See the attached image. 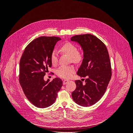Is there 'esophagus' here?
Here are the masks:
<instances>
[{
	"label": "esophagus",
	"instance_id": "1",
	"mask_svg": "<svg viewBox=\"0 0 133 133\" xmlns=\"http://www.w3.org/2000/svg\"><path fill=\"white\" fill-rule=\"evenodd\" d=\"M69 82V80H63V84H64V85H65L66 84H67V83Z\"/></svg>",
	"mask_w": 133,
	"mask_h": 133
}]
</instances>
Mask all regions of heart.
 I'll use <instances>...</instances> for the list:
<instances>
[{"instance_id": "obj_1", "label": "heart", "mask_w": 133, "mask_h": 133, "mask_svg": "<svg viewBox=\"0 0 133 133\" xmlns=\"http://www.w3.org/2000/svg\"><path fill=\"white\" fill-rule=\"evenodd\" d=\"M60 50L63 53L70 56L71 61L78 64L81 62L83 59V54L81 51H78V48L74 44L70 42L64 43L60 47ZM50 61L53 65L58 62V54L56 50L52 51L50 54ZM75 68L73 66H61L56 70V74L63 79H69L75 73Z\"/></svg>"}]
</instances>
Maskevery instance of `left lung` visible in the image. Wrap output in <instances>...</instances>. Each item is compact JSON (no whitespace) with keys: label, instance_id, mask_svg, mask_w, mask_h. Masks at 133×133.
Wrapping results in <instances>:
<instances>
[{"label":"left lung","instance_id":"left-lung-1","mask_svg":"<svg viewBox=\"0 0 133 133\" xmlns=\"http://www.w3.org/2000/svg\"><path fill=\"white\" fill-rule=\"evenodd\" d=\"M70 39L78 43L83 50L84 58L77 74L87 77L84 85L81 80H75L76 87L72 98L79 105L91 106L101 99L110 80L109 55L105 44L93 35H76Z\"/></svg>","mask_w":133,"mask_h":133}]
</instances>
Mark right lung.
Wrapping results in <instances>:
<instances>
[{
  "label": "right lung",
  "mask_w": 133,
  "mask_h": 133,
  "mask_svg": "<svg viewBox=\"0 0 133 133\" xmlns=\"http://www.w3.org/2000/svg\"><path fill=\"white\" fill-rule=\"evenodd\" d=\"M60 39L45 36L35 39L26 46L20 60V84L27 99L38 108L51 105L63 85L58 78L50 82L44 80L48 68L51 66L50 54Z\"/></svg>",
  "instance_id": "add662e5"
}]
</instances>
